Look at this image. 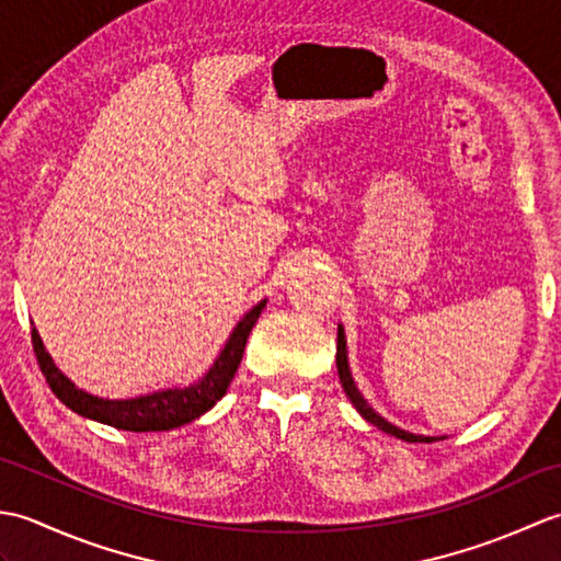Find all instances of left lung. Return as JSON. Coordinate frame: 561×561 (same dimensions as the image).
Listing matches in <instances>:
<instances>
[{
	"mask_svg": "<svg viewBox=\"0 0 561 561\" xmlns=\"http://www.w3.org/2000/svg\"><path fill=\"white\" fill-rule=\"evenodd\" d=\"M337 374H340V383H342L344 392H347V398L352 400L356 412H359L366 422H371L374 426H378L380 432H386L390 436H398L402 440H410V444H434V440H438L436 436H422V434L404 432V428L386 422L383 416H380L378 412H374L371 404L364 400L359 388L354 386V378H352V371H350V362H347V340H344V328L342 325H337Z\"/></svg>",
	"mask_w": 561,
	"mask_h": 561,
	"instance_id": "obj_1",
	"label": "left lung"
}]
</instances>
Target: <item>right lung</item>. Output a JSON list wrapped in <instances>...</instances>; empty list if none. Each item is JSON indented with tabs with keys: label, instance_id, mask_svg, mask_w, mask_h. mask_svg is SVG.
Returning a JSON list of instances; mask_svg holds the SVG:
<instances>
[{
	"label": "right lung",
	"instance_id": "obj_1",
	"mask_svg": "<svg viewBox=\"0 0 561 561\" xmlns=\"http://www.w3.org/2000/svg\"><path fill=\"white\" fill-rule=\"evenodd\" d=\"M265 304L267 299H262L257 306L250 308L241 320H238V325L233 328L229 340H226L224 350L209 366V371L202 376L197 383L187 388H165V390L147 392V396H137L127 400L99 398L77 388L55 366L53 356L45 352L38 330L33 328L31 337H33V350H35V356H38L41 371L47 380V386L53 388L55 396L62 400L69 410H75L81 416H89V420L123 428V432H169V428L183 426L187 422L197 420V416L211 410L214 404L226 396V390H229V383L233 380L238 366H241L250 330H253V325L257 323Z\"/></svg>",
	"mask_w": 561,
	"mask_h": 561
}]
</instances>
